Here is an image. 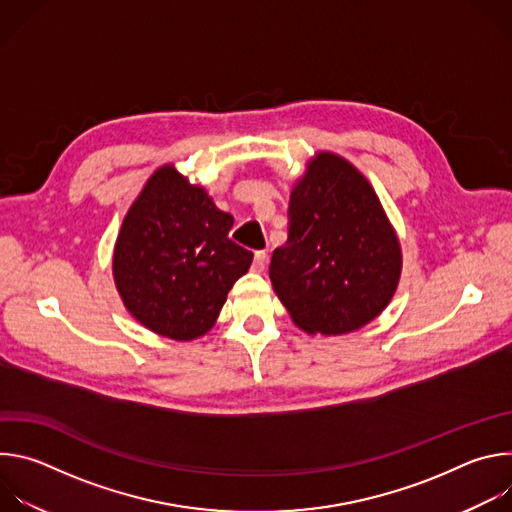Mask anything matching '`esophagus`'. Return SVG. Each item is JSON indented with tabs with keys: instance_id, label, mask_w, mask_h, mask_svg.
<instances>
[{
	"instance_id": "1",
	"label": "esophagus",
	"mask_w": 512,
	"mask_h": 512,
	"mask_svg": "<svg viewBox=\"0 0 512 512\" xmlns=\"http://www.w3.org/2000/svg\"><path fill=\"white\" fill-rule=\"evenodd\" d=\"M267 267V253L265 251H257L255 259H253V271L255 273H263Z\"/></svg>"
}]
</instances>
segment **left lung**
<instances>
[{
	"label": "left lung",
	"mask_w": 512,
	"mask_h": 512,
	"mask_svg": "<svg viewBox=\"0 0 512 512\" xmlns=\"http://www.w3.org/2000/svg\"><path fill=\"white\" fill-rule=\"evenodd\" d=\"M403 269L399 237L364 174L318 152L289 194V235L269 279L308 334L340 336L373 322L393 300Z\"/></svg>",
	"instance_id": "8db88e82"
}]
</instances>
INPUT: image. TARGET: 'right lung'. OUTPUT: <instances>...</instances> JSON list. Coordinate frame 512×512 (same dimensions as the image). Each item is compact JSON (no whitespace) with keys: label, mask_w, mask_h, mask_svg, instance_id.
Listing matches in <instances>:
<instances>
[{"label":"right lung","mask_w":512,"mask_h":512,"mask_svg":"<svg viewBox=\"0 0 512 512\" xmlns=\"http://www.w3.org/2000/svg\"><path fill=\"white\" fill-rule=\"evenodd\" d=\"M233 216L174 164L160 166L129 206L113 249L127 312L148 330L190 342L221 314L253 253L229 239Z\"/></svg>","instance_id":"right-lung-1"}]
</instances>
